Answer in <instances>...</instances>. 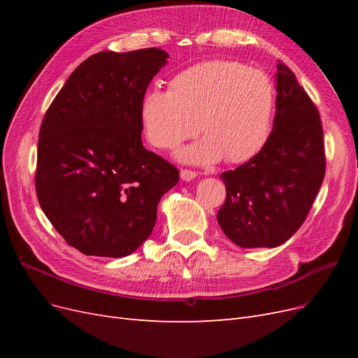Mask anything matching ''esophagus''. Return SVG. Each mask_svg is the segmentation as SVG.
Here are the masks:
<instances>
[{
	"label": "esophagus",
	"instance_id": "1",
	"mask_svg": "<svg viewBox=\"0 0 358 358\" xmlns=\"http://www.w3.org/2000/svg\"><path fill=\"white\" fill-rule=\"evenodd\" d=\"M196 176H197L196 171L188 170V169H182V170H180V178H182V180L189 182V180H192V179H196Z\"/></svg>",
	"mask_w": 358,
	"mask_h": 358
}]
</instances>
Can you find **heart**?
Wrapping results in <instances>:
<instances>
[{
    "mask_svg": "<svg viewBox=\"0 0 358 358\" xmlns=\"http://www.w3.org/2000/svg\"><path fill=\"white\" fill-rule=\"evenodd\" d=\"M275 88L263 71L230 59L204 61L183 69L169 90L146 91L140 125L148 143L175 149L200 133L199 143L182 149L192 164L221 161L239 164L255 157L272 133Z\"/></svg>",
    "mask_w": 358,
    "mask_h": 358,
    "instance_id": "heart-1",
    "label": "heart"
}]
</instances>
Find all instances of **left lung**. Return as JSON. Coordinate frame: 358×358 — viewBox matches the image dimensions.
<instances>
[{
  "label": "left lung",
  "mask_w": 358,
  "mask_h": 358,
  "mask_svg": "<svg viewBox=\"0 0 358 358\" xmlns=\"http://www.w3.org/2000/svg\"><path fill=\"white\" fill-rule=\"evenodd\" d=\"M276 113L264 148L220 176L227 199L216 218L241 248H275L294 234L326 175L322 125L315 104L284 62L276 73Z\"/></svg>",
  "instance_id": "8db88e82"
}]
</instances>
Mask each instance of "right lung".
Here are the masks:
<instances>
[{
  "label": "right lung",
  "instance_id": "1",
  "mask_svg": "<svg viewBox=\"0 0 358 358\" xmlns=\"http://www.w3.org/2000/svg\"><path fill=\"white\" fill-rule=\"evenodd\" d=\"M169 53L99 52L76 69L43 117L36 191L43 212L85 255L127 257L154 230L179 170L145 149L140 103Z\"/></svg>",
  "mask_w": 358,
  "mask_h": 358
}]
</instances>
